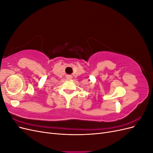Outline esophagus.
<instances>
[{"label":"esophagus","instance_id":"1","mask_svg":"<svg viewBox=\"0 0 153 153\" xmlns=\"http://www.w3.org/2000/svg\"><path fill=\"white\" fill-rule=\"evenodd\" d=\"M71 78V77L70 76H68V79H70Z\"/></svg>","mask_w":153,"mask_h":153}]
</instances>
